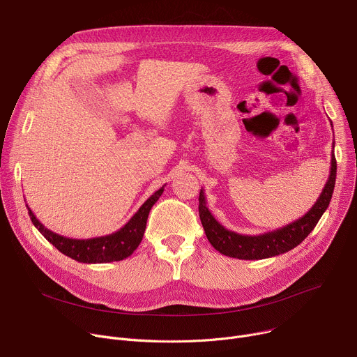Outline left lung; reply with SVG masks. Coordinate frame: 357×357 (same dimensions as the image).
Returning a JSON list of instances; mask_svg holds the SVG:
<instances>
[{"instance_id": "1", "label": "left lung", "mask_w": 357, "mask_h": 357, "mask_svg": "<svg viewBox=\"0 0 357 357\" xmlns=\"http://www.w3.org/2000/svg\"><path fill=\"white\" fill-rule=\"evenodd\" d=\"M335 181H336V158L332 151L329 178L319 195V199L316 200L313 207L299 220L282 228L273 229L271 232H264L259 235H243V234H236L234 231L227 229L210 213L206 202L204 188L200 190V197H199L200 220L210 244L222 255H227L231 258H238V259L271 258V257L294 250L310 234V231L314 228L316 224H318V221L329 207L333 188H335Z\"/></svg>"}]
</instances>
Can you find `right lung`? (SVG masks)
Listing matches in <instances>:
<instances>
[{"label":"right lung","mask_w":357,"mask_h":357,"mask_svg":"<svg viewBox=\"0 0 357 357\" xmlns=\"http://www.w3.org/2000/svg\"><path fill=\"white\" fill-rule=\"evenodd\" d=\"M163 191L165 185L160 190H157L154 194H151L144 202V204L137 210V213L121 229L107 235L95 236V238L86 240L68 238V236L59 235L48 229L33 215L28 206L26 208L32 224L58 251L77 262L106 264L113 261H122L135 252V250L143 240L149 213L151 207L155 204V202L160 199Z\"/></svg>","instance_id":"add662e5"}]
</instances>
